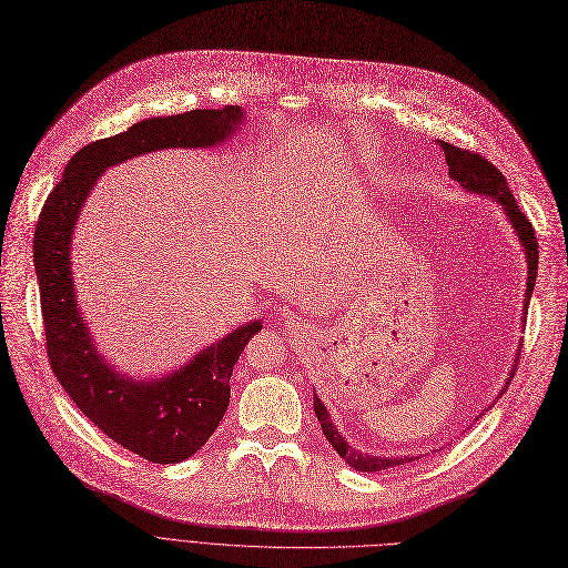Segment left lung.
I'll return each mask as SVG.
<instances>
[{
	"label": "left lung",
	"mask_w": 568,
	"mask_h": 568,
	"mask_svg": "<svg viewBox=\"0 0 568 568\" xmlns=\"http://www.w3.org/2000/svg\"><path fill=\"white\" fill-rule=\"evenodd\" d=\"M440 149L445 151V160H447V166H449V176L468 192H479V194H486L490 199H495V202H499V206L505 209L511 226L516 229V236L518 241L523 243V250H525V258H527V288H525V312H527V305H529V297H531V291H535V282H537V265H539V243H537V236H535V226H531V222L527 220V215L520 211V206L516 204V199L507 185V179L503 176V172H497L493 162L486 160L484 155L479 153H473V151H465V149H458L454 144H447V142H440ZM523 312V314H525ZM523 348V346H520ZM518 357H520V351L516 355V364L514 369L509 374V381L503 389V394L507 392L514 374H516V366H518ZM499 398V396H497ZM314 410H316V417L321 422V428H323V436L327 438V443L337 449V454L351 465V468L359 470V473H378V470H389V468H396V465H404V463H410L415 460L417 456H402V458H383V456H369V454H359L355 452L346 440L342 433L335 428V424L329 422V415L325 410V406L321 404V398L314 394ZM484 415V413H481ZM479 415V417H481ZM477 417V419H479Z\"/></svg>",
	"instance_id": "8db88e82"
}]
</instances>
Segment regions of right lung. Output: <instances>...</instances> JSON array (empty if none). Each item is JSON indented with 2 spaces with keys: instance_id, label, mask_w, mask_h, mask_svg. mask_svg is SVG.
Masks as SVG:
<instances>
[{
  "instance_id": "right-lung-1",
  "label": "right lung",
  "mask_w": 568,
  "mask_h": 568,
  "mask_svg": "<svg viewBox=\"0 0 568 568\" xmlns=\"http://www.w3.org/2000/svg\"><path fill=\"white\" fill-rule=\"evenodd\" d=\"M243 121L241 105L146 119L121 135L80 149L52 187L33 233V263L50 369L73 404L108 438L151 463H181L204 447L229 406V378L245 344L261 329L247 323L190 359L172 376L128 381L100 359L73 293L71 239L80 209L108 166L170 146H215Z\"/></svg>"
}]
</instances>
